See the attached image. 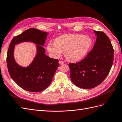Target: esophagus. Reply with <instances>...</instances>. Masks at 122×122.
Returning <instances> with one entry per match:
<instances>
[{"label":"esophagus","instance_id":"34e87169","mask_svg":"<svg viewBox=\"0 0 122 122\" xmlns=\"http://www.w3.org/2000/svg\"><path fill=\"white\" fill-rule=\"evenodd\" d=\"M58 63H59V64H60V65H62V64H63L64 62V61H58Z\"/></svg>","mask_w":122,"mask_h":122}]
</instances>
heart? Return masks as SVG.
<instances>
[{"label": "heart", "instance_id": "b5f03b06", "mask_svg": "<svg viewBox=\"0 0 122 122\" xmlns=\"http://www.w3.org/2000/svg\"><path fill=\"white\" fill-rule=\"evenodd\" d=\"M92 44L89 36L79 34H66L58 36L54 43L49 42L47 49L54 58L60 57L65 51L67 60L78 61L86 56Z\"/></svg>", "mask_w": 122, "mask_h": 122}]
</instances>
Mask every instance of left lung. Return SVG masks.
Listing matches in <instances>:
<instances>
[{
	"label": "left lung",
	"mask_w": 122,
	"mask_h": 122,
	"mask_svg": "<svg viewBox=\"0 0 122 122\" xmlns=\"http://www.w3.org/2000/svg\"><path fill=\"white\" fill-rule=\"evenodd\" d=\"M94 32L97 39L93 49L81 61L69 64L72 81L84 89L101 84L108 75L113 61V49L108 36L103 32Z\"/></svg>",
	"instance_id": "8db88e82"
}]
</instances>
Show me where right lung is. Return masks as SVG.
I'll list each match as a JSON object with an SVG mask.
<instances>
[{"label":"right lung","instance_id":"right-lung-1","mask_svg":"<svg viewBox=\"0 0 122 122\" xmlns=\"http://www.w3.org/2000/svg\"><path fill=\"white\" fill-rule=\"evenodd\" d=\"M48 33L36 28H30L14 37L11 41L6 62L10 75L23 89L31 92L45 90L52 81L58 67V60L49 57L44 48ZM24 42H30L36 46V54L32 62L27 67L18 64L14 57L15 46Z\"/></svg>","mask_w":122,"mask_h":122}]
</instances>
